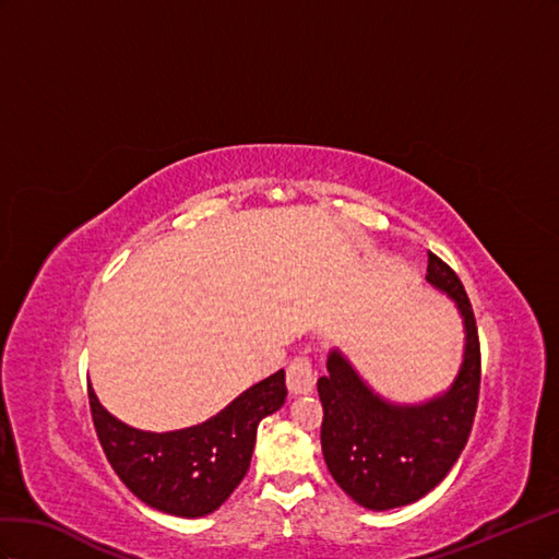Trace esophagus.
I'll return each instance as SVG.
<instances>
[{"label":"esophagus","mask_w":559,"mask_h":559,"mask_svg":"<svg viewBox=\"0 0 559 559\" xmlns=\"http://www.w3.org/2000/svg\"><path fill=\"white\" fill-rule=\"evenodd\" d=\"M316 384V372H313V360L309 356H295L288 365V389L290 393H309Z\"/></svg>","instance_id":"34e87169"}]
</instances>
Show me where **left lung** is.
<instances>
[{
    "label": "left lung",
    "instance_id": "1",
    "mask_svg": "<svg viewBox=\"0 0 559 559\" xmlns=\"http://www.w3.org/2000/svg\"><path fill=\"white\" fill-rule=\"evenodd\" d=\"M426 278L456 301L466 323L464 365L448 393L421 407L389 405L337 350L328 358V377L318 379L328 471L370 510L414 503L444 480L466 448L480 397V337L464 283L430 250Z\"/></svg>",
    "mask_w": 559,
    "mask_h": 559
}]
</instances>
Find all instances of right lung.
<instances>
[{
  "instance_id": "add662e5",
  "label": "right lung",
  "mask_w": 559,
  "mask_h": 559,
  "mask_svg": "<svg viewBox=\"0 0 559 559\" xmlns=\"http://www.w3.org/2000/svg\"><path fill=\"white\" fill-rule=\"evenodd\" d=\"M285 372L266 377L217 417L173 433H145L98 403L88 386L95 433L109 466L135 497L156 510L180 518H201L217 510L241 485L258 438V426L283 403Z\"/></svg>"
}]
</instances>
